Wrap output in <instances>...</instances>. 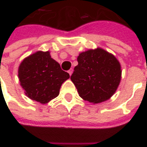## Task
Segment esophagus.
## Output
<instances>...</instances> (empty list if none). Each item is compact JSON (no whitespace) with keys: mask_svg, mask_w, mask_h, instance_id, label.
I'll use <instances>...</instances> for the list:
<instances>
[{"mask_svg":"<svg viewBox=\"0 0 147 147\" xmlns=\"http://www.w3.org/2000/svg\"><path fill=\"white\" fill-rule=\"evenodd\" d=\"M67 72H68V74H69L70 76H71V74H72V72H73V69H72V68H71L70 70H68Z\"/></svg>","mask_w":147,"mask_h":147,"instance_id":"34e87169","label":"esophagus"}]
</instances>
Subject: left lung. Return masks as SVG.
<instances>
[{
  "mask_svg": "<svg viewBox=\"0 0 147 147\" xmlns=\"http://www.w3.org/2000/svg\"><path fill=\"white\" fill-rule=\"evenodd\" d=\"M77 61L71 80L80 97L93 104L110 98L121 79V67L117 58L97 48L80 53Z\"/></svg>",
  "mask_w": 147,
  "mask_h": 147,
  "instance_id": "8db88e82",
  "label": "left lung"
}]
</instances>
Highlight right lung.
Instances as JSON below:
<instances>
[{"instance_id": "obj_1", "label": "right lung", "mask_w": 147, "mask_h": 147, "mask_svg": "<svg viewBox=\"0 0 147 147\" xmlns=\"http://www.w3.org/2000/svg\"><path fill=\"white\" fill-rule=\"evenodd\" d=\"M18 76L26 95L45 104L59 95L62 83L70 76L51 58L49 52L38 51L21 62Z\"/></svg>"}]
</instances>
